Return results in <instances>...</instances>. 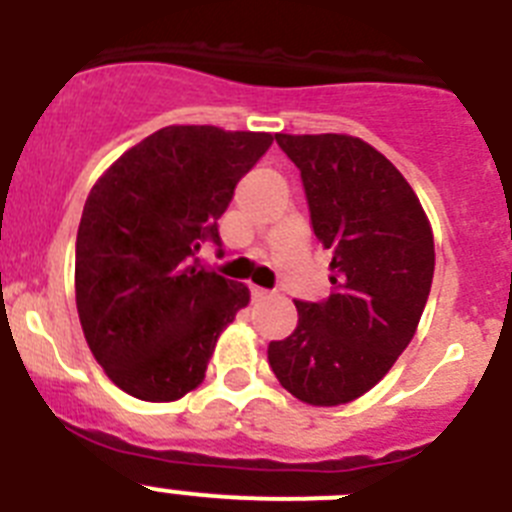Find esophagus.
<instances>
[{
    "mask_svg": "<svg viewBox=\"0 0 512 512\" xmlns=\"http://www.w3.org/2000/svg\"><path fill=\"white\" fill-rule=\"evenodd\" d=\"M251 297L256 302L259 300H266V297H269V289H264V287H251Z\"/></svg>",
    "mask_w": 512,
    "mask_h": 512,
    "instance_id": "34e87169",
    "label": "esophagus"
}]
</instances>
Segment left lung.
Masks as SVG:
<instances>
[{"mask_svg":"<svg viewBox=\"0 0 512 512\" xmlns=\"http://www.w3.org/2000/svg\"><path fill=\"white\" fill-rule=\"evenodd\" d=\"M300 169L330 292L297 300V328L269 343L284 390L318 408L369 392L413 341L433 282V230L405 176L354 135H274Z\"/></svg>","mask_w":512,"mask_h":512,"instance_id":"left-lung-1","label":"left lung"}]
</instances>
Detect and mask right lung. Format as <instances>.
I'll return each instance as SVG.
<instances>
[{
    "label": "right lung",
    "instance_id": "add662e5",
    "mask_svg": "<svg viewBox=\"0 0 512 512\" xmlns=\"http://www.w3.org/2000/svg\"><path fill=\"white\" fill-rule=\"evenodd\" d=\"M271 133L169 125L99 176L76 233V310L104 374L146 402L200 387L246 284L200 266L217 220Z\"/></svg>",
    "mask_w": 512,
    "mask_h": 512
}]
</instances>
